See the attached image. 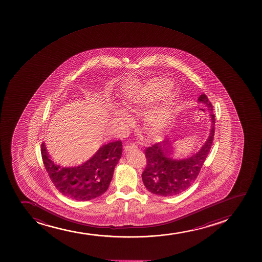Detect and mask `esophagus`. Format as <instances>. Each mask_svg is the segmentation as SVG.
<instances>
[{"label":"esophagus","mask_w":262,"mask_h":262,"mask_svg":"<svg viewBox=\"0 0 262 262\" xmlns=\"http://www.w3.org/2000/svg\"><path fill=\"white\" fill-rule=\"evenodd\" d=\"M137 148H138L137 144H134V143H129V144H126L124 146V151L126 153L130 152L132 150H136Z\"/></svg>","instance_id":"1"}]
</instances>
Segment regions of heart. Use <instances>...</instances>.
Here are the masks:
<instances>
[{
  "instance_id": "heart-1",
  "label": "heart",
  "mask_w": 262,
  "mask_h": 262,
  "mask_svg": "<svg viewBox=\"0 0 262 262\" xmlns=\"http://www.w3.org/2000/svg\"><path fill=\"white\" fill-rule=\"evenodd\" d=\"M171 83L163 78L155 79L146 85L127 91L121 97V105L127 111H141L156 101H161L153 106L145 115V124L153 133H161L170 124L179 101L176 93L170 92ZM114 120L121 128H126L133 123V118L127 112L118 111Z\"/></svg>"
}]
</instances>
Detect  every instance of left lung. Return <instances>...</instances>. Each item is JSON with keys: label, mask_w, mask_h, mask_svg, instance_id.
<instances>
[{"label": "left lung", "mask_w": 262, "mask_h": 262, "mask_svg": "<svg viewBox=\"0 0 262 262\" xmlns=\"http://www.w3.org/2000/svg\"><path fill=\"white\" fill-rule=\"evenodd\" d=\"M200 103L207 107L212 120L210 134L200 150L185 159H175L169 151V140H164L145 150L147 165L142 173V180L148 191L159 196L169 197L183 191L191 186L204 165L212 144L214 136L215 116L213 106L206 94L198 98Z\"/></svg>", "instance_id": "8db88e82"}]
</instances>
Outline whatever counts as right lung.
I'll list each match as a JSON object with an SVG mask.
<instances>
[{
	"instance_id": "right-lung-1",
	"label": "right lung",
	"mask_w": 262,
	"mask_h": 262,
	"mask_svg": "<svg viewBox=\"0 0 262 262\" xmlns=\"http://www.w3.org/2000/svg\"><path fill=\"white\" fill-rule=\"evenodd\" d=\"M41 152L45 169L56 189L66 197L87 201L99 197L109 187L115 166L122 156V142L103 144L87 161L73 166L56 164L45 143Z\"/></svg>"
}]
</instances>
